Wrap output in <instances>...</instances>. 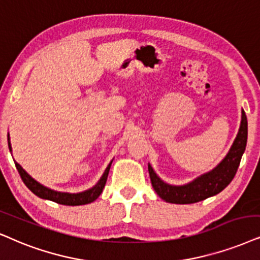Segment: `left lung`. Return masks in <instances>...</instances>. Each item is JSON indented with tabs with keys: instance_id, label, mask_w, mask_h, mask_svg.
Returning a JSON list of instances; mask_svg holds the SVG:
<instances>
[{
	"instance_id": "8db88e82",
	"label": "left lung",
	"mask_w": 260,
	"mask_h": 260,
	"mask_svg": "<svg viewBox=\"0 0 260 260\" xmlns=\"http://www.w3.org/2000/svg\"><path fill=\"white\" fill-rule=\"evenodd\" d=\"M246 144H247V117L245 111L242 110L238 136L229 152L216 168L198 176L186 185L174 186L160 180L149 164V174L154 192L167 203L173 204H193L218 194L234 179L240 160L245 152Z\"/></svg>"
}]
</instances>
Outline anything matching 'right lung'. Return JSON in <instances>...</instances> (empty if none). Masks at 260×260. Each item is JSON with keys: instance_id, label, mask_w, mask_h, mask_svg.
Segmentation results:
<instances>
[{"instance_id": "1", "label": "right lung", "mask_w": 260, "mask_h": 260, "mask_svg": "<svg viewBox=\"0 0 260 260\" xmlns=\"http://www.w3.org/2000/svg\"><path fill=\"white\" fill-rule=\"evenodd\" d=\"M8 147L9 150L12 151V146L11 143H9V134H8ZM15 162V160H14ZM113 162V160H111ZM111 162L109 163V166L107 167L106 172L103 173V175L100 179L96 185H94L92 188L84 190V192L80 193H67V192H57V190L50 189L48 187L41 185V183L36 181L34 177H31L27 173L22 169V167L19 163L15 162V167L18 169L19 174H20L21 180L24 181L26 187L31 190L34 194H36L39 198L42 199H48L51 200V202H55L57 204H62V205H71V206H75V205H85V204L92 203L94 202L98 197L101 196V193L103 192L104 186H106L107 179H108V174H109L110 170V166Z\"/></svg>"}]
</instances>
